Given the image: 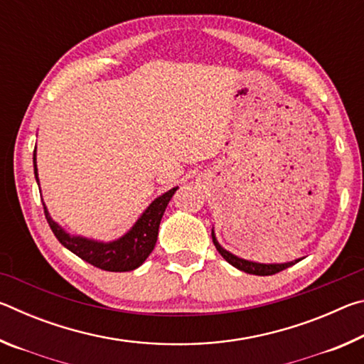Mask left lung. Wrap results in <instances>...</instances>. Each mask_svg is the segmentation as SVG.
Masks as SVG:
<instances>
[{
	"label": "left lung",
	"mask_w": 364,
	"mask_h": 364,
	"mask_svg": "<svg viewBox=\"0 0 364 364\" xmlns=\"http://www.w3.org/2000/svg\"><path fill=\"white\" fill-rule=\"evenodd\" d=\"M212 239H213V244L217 250L221 254V257L225 258V260L232 264L234 268L244 271V273H249V274H255V276H269V274H276L279 273V271L286 269L289 267H292V264L299 263L301 258L299 260H294V262H287V263H260V262H252V260H245V258H241L237 255L231 254L230 250H226L225 247H221V244L218 242L217 236H215V230L212 228Z\"/></svg>",
	"instance_id": "obj_1"
}]
</instances>
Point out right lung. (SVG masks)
I'll return each mask as SVG.
<instances>
[{
	"mask_svg": "<svg viewBox=\"0 0 364 364\" xmlns=\"http://www.w3.org/2000/svg\"><path fill=\"white\" fill-rule=\"evenodd\" d=\"M33 171L35 180L40 188L38 168H36V147L33 151ZM176 189L178 186L156 197L144 208V212L139 215L130 230L122 234L120 237L114 239V241H97V239L85 237L80 236V234L67 232L58 221L51 218L45 202H43V207H45L49 228H51L54 236L58 237V241L65 249H69L72 254H75L82 260L88 262L96 268L114 271V273H123V271H133L139 268L146 262V258L149 257L154 247H156L160 220H162L165 208H167Z\"/></svg>",
	"mask_w": 364,
	"mask_h": 364,
	"instance_id": "add662e5",
	"label": "right lung"
}]
</instances>
